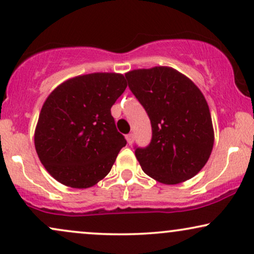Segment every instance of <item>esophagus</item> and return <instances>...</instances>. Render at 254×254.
<instances>
[{
    "label": "esophagus",
    "mask_w": 254,
    "mask_h": 254,
    "mask_svg": "<svg viewBox=\"0 0 254 254\" xmlns=\"http://www.w3.org/2000/svg\"><path fill=\"white\" fill-rule=\"evenodd\" d=\"M126 139H127L128 145H132V143L134 142V135H133V133L127 134V135H126Z\"/></svg>",
    "instance_id": "34e87169"
}]
</instances>
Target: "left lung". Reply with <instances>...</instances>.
I'll return each mask as SVG.
<instances>
[{"label":"left lung","instance_id":"obj_1","mask_svg":"<svg viewBox=\"0 0 254 254\" xmlns=\"http://www.w3.org/2000/svg\"><path fill=\"white\" fill-rule=\"evenodd\" d=\"M125 75L152 124L151 143L135 149L142 171L165 185L184 183L198 174L214 143L211 113L201 90L171 67L134 69Z\"/></svg>","mask_w":254,"mask_h":254}]
</instances>
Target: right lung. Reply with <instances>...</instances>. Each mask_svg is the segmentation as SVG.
I'll list each match as a JSON object with an SVG mask.
<instances>
[{
    "instance_id": "obj_1",
    "label": "right lung",
    "mask_w": 254,
    "mask_h": 254,
    "mask_svg": "<svg viewBox=\"0 0 254 254\" xmlns=\"http://www.w3.org/2000/svg\"><path fill=\"white\" fill-rule=\"evenodd\" d=\"M127 87L117 73H92L59 84L43 103L34 142L41 164L62 185L88 189L112 170L126 139L111 108Z\"/></svg>"
}]
</instances>
